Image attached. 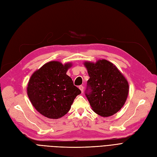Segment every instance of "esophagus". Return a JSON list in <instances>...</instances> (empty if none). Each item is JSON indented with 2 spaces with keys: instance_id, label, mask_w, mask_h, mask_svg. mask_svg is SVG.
Listing matches in <instances>:
<instances>
[{
  "instance_id": "esophagus-1",
  "label": "esophagus",
  "mask_w": 157,
  "mask_h": 157,
  "mask_svg": "<svg viewBox=\"0 0 157 157\" xmlns=\"http://www.w3.org/2000/svg\"><path fill=\"white\" fill-rule=\"evenodd\" d=\"M79 89L81 90V91H82V93H83V89H84L83 86V85H80V86H79Z\"/></svg>"
}]
</instances>
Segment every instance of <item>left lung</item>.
Segmentation results:
<instances>
[{
  "label": "left lung",
  "instance_id": "obj_1",
  "mask_svg": "<svg viewBox=\"0 0 157 157\" xmlns=\"http://www.w3.org/2000/svg\"><path fill=\"white\" fill-rule=\"evenodd\" d=\"M83 64L90 77L85 95L92 109L104 117L118 112L129 91L128 81L123 74L105 59L98 60L95 63L85 61Z\"/></svg>",
  "mask_w": 157,
  "mask_h": 157
}]
</instances>
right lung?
Wrapping results in <instances>:
<instances>
[{
  "label": "right lung",
  "instance_id": "1",
  "mask_svg": "<svg viewBox=\"0 0 157 157\" xmlns=\"http://www.w3.org/2000/svg\"><path fill=\"white\" fill-rule=\"evenodd\" d=\"M72 66L71 63L63 64L50 61L36 70L30 78L28 97L34 108L45 117L53 119L63 117L75 98L82 93L67 75Z\"/></svg>",
  "mask_w": 157,
  "mask_h": 157
}]
</instances>
